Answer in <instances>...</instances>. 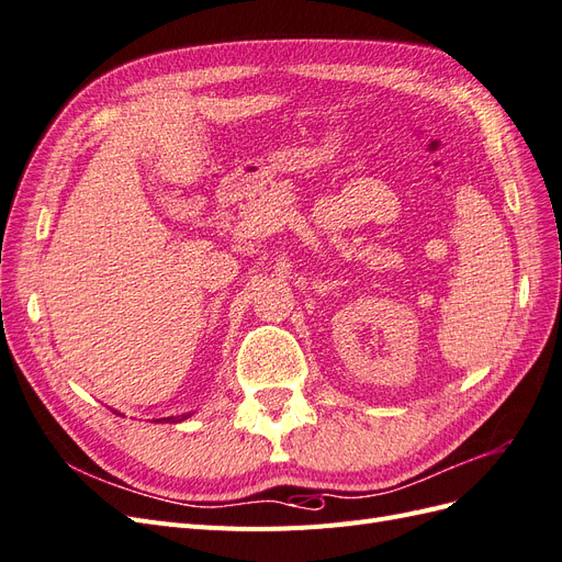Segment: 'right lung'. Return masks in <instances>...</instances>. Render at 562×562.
<instances>
[{"instance_id":"add662e5","label":"right lung","mask_w":562,"mask_h":562,"mask_svg":"<svg viewBox=\"0 0 562 562\" xmlns=\"http://www.w3.org/2000/svg\"><path fill=\"white\" fill-rule=\"evenodd\" d=\"M187 417H190V413H187V415H178V417H164V419H166V422H173V424H176V422H182V419H187ZM157 422H161V419H157Z\"/></svg>"}]
</instances>
